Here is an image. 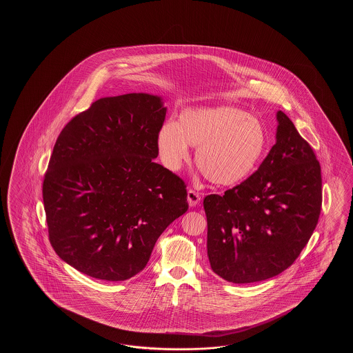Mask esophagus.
<instances>
[{
  "mask_svg": "<svg viewBox=\"0 0 353 353\" xmlns=\"http://www.w3.org/2000/svg\"><path fill=\"white\" fill-rule=\"evenodd\" d=\"M187 199L188 204L190 207H195L196 204H199V202H201V194L196 193L194 190H188Z\"/></svg>",
  "mask_w": 353,
  "mask_h": 353,
  "instance_id": "34e87169",
  "label": "esophagus"
}]
</instances>
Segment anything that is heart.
Wrapping results in <instances>:
<instances>
[{
    "mask_svg": "<svg viewBox=\"0 0 353 353\" xmlns=\"http://www.w3.org/2000/svg\"><path fill=\"white\" fill-rule=\"evenodd\" d=\"M268 145L263 123L234 107H198L181 111L157 134L163 163L178 170L195 146V165L210 183L232 187L250 178Z\"/></svg>",
    "mask_w": 353,
    "mask_h": 353,
    "instance_id": "b5f03b06",
    "label": "heart"
}]
</instances>
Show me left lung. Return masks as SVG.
Wrapping results in <instances>:
<instances>
[{"label":"left lung","instance_id":"left-lung-1","mask_svg":"<svg viewBox=\"0 0 353 353\" xmlns=\"http://www.w3.org/2000/svg\"><path fill=\"white\" fill-rule=\"evenodd\" d=\"M261 165L225 194L204 198L212 270L234 284L286 270L313 234L322 207L321 165L285 113Z\"/></svg>","mask_w":353,"mask_h":353}]
</instances>
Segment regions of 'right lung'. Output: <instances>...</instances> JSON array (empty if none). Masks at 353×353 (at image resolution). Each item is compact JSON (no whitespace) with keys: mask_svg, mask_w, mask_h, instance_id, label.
<instances>
[{"mask_svg":"<svg viewBox=\"0 0 353 353\" xmlns=\"http://www.w3.org/2000/svg\"><path fill=\"white\" fill-rule=\"evenodd\" d=\"M163 98L93 102L61 130L43 184L49 240L75 270L123 281L143 271L160 234L188 210L184 181L154 159Z\"/></svg>","mask_w":353,"mask_h":353,"instance_id":"1","label":"right lung"}]
</instances>
